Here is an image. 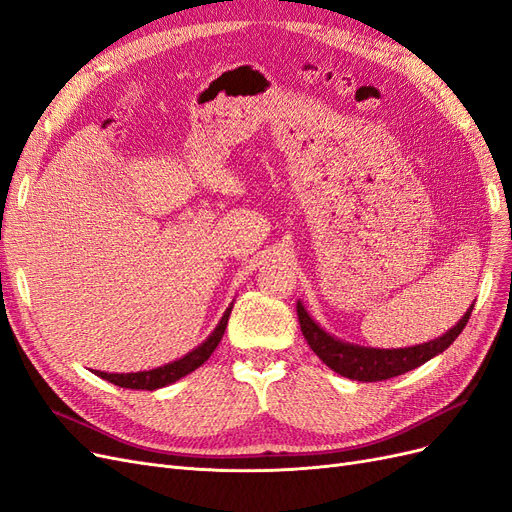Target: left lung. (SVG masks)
<instances>
[{
  "label": "left lung",
  "mask_w": 512,
  "mask_h": 512,
  "mask_svg": "<svg viewBox=\"0 0 512 512\" xmlns=\"http://www.w3.org/2000/svg\"><path fill=\"white\" fill-rule=\"evenodd\" d=\"M472 307L474 305H470V309L463 314V318L455 324L453 329H448L442 337H436L427 344H418L412 348H393V350L365 348V346L342 342V339H337L324 329H320L312 320V316L305 312L301 301H297V316L309 348L318 354V359L324 365L337 371L339 376L350 378V380L380 382V380H389V378L406 374V371L423 365L429 359H433V356L444 352L459 337V333L466 329Z\"/></svg>",
  "instance_id": "1"
}]
</instances>
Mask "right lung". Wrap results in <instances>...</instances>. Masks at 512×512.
Wrapping results in <instances>:
<instances>
[{"instance_id": "obj_1", "label": "right lung", "mask_w": 512, "mask_h": 512, "mask_svg": "<svg viewBox=\"0 0 512 512\" xmlns=\"http://www.w3.org/2000/svg\"><path fill=\"white\" fill-rule=\"evenodd\" d=\"M230 312H232V305L226 309L220 324L215 327V331L205 339V342L198 348H194L192 352L185 354L179 361H173L164 367H156L149 371H136V374H106V371H96V374L108 382H113L115 386H121V389H136V391H156V389H162V386L173 384L179 378L192 374V371L203 365L213 354V350L218 348L220 339L226 331Z\"/></svg>"}]
</instances>
